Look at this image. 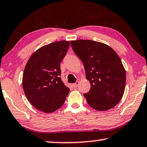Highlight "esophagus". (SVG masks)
<instances>
[{
  "mask_svg": "<svg viewBox=\"0 0 147 147\" xmlns=\"http://www.w3.org/2000/svg\"><path fill=\"white\" fill-rule=\"evenodd\" d=\"M79 85V81H77L75 83H74L73 85H72V86H73V87H75V88H77Z\"/></svg>",
  "mask_w": 147,
  "mask_h": 147,
  "instance_id": "obj_1",
  "label": "esophagus"
}]
</instances>
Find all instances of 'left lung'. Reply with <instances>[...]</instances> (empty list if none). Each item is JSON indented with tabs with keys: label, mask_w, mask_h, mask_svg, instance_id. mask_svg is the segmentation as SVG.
Masks as SVG:
<instances>
[{
	"label": "left lung",
	"mask_w": 147,
	"mask_h": 147,
	"mask_svg": "<svg viewBox=\"0 0 147 147\" xmlns=\"http://www.w3.org/2000/svg\"><path fill=\"white\" fill-rule=\"evenodd\" d=\"M72 50L83 62L91 89L84 94L92 108L108 110L122 99L126 70L117 53L107 44L89 40L70 41Z\"/></svg>",
	"instance_id": "obj_1"
}]
</instances>
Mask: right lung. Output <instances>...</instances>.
<instances>
[{
    "label": "right lung",
    "mask_w": 147,
    "mask_h": 147,
    "mask_svg": "<svg viewBox=\"0 0 147 147\" xmlns=\"http://www.w3.org/2000/svg\"><path fill=\"white\" fill-rule=\"evenodd\" d=\"M70 43L59 41L47 44L33 53L23 75V91L29 103L38 110L52 113L66 100L70 89L60 77V62Z\"/></svg>",
    "instance_id": "1"
}]
</instances>
